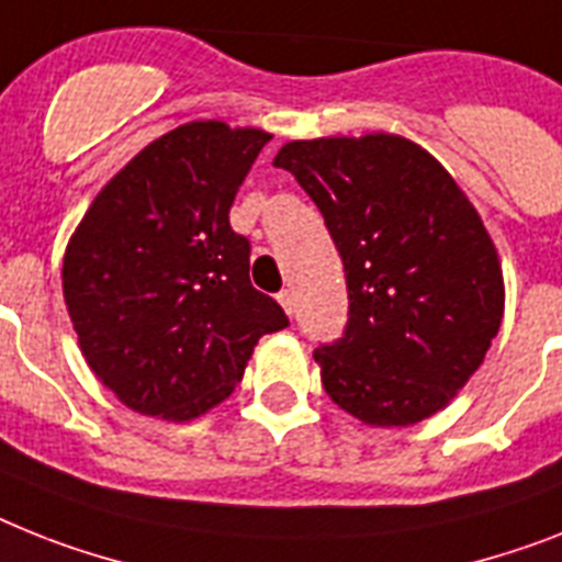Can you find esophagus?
I'll return each instance as SVG.
<instances>
[{"mask_svg": "<svg viewBox=\"0 0 562 562\" xmlns=\"http://www.w3.org/2000/svg\"><path fill=\"white\" fill-rule=\"evenodd\" d=\"M278 304L284 307L286 315L295 313V295H292V290H284V292H278Z\"/></svg>", "mask_w": 562, "mask_h": 562, "instance_id": "34e87169", "label": "esophagus"}]
</instances>
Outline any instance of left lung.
Instances as JSON below:
<instances>
[{"instance_id":"1","label":"left lung","mask_w":562,"mask_h":562,"mask_svg":"<svg viewBox=\"0 0 562 562\" xmlns=\"http://www.w3.org/2000/svg\"><path fill=\"white\" fill-rule=\"evenodd\" d=\"M272 164L322 209L345 261V338L313 353L327 396L370 428L445 411L505 310L503 263L474 203L398 134L290 140Z\"/></svg>"}]
</instances>
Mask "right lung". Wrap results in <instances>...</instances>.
<instances>
[{"label": "right lung", "instance_id": "obj_1", "mask_svg": "<svg viewBox=\"0 0 562 562\" xmlns=\"http://www.w3.org/2000/svg\"><path fill=\"white\" fill-rule=\"evenodd\" d=\"M272 134L192 120L100 189L63 258V295L91 373L125 407L189 422L240 382L258 338L284 330L249 284L229 206Z\"/></svg>", "mask_w": 562, "mask_h": 562}]
</instances>
